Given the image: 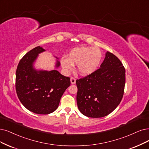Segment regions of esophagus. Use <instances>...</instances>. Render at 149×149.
Masks as SVG:
<instances>
[{"label": "esophagus", "mask_w": 149, "mask_h": 149, "mask_svg": "<svg viewBox=\"0 0 149 149\" xmlns=\"http://www.w3.org/2000/svg\"><path fill=\"white\" fill-rule=\"evenodd\" d=\"M70 82H71L72 84H75V79L74 77H70Z\"/></svg>", "instance_id": "1"}]
</instances>
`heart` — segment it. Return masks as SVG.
Masks as SVG:
<instances>
[{"mask_svg": "<svg viewBox=\"0 0 149 149\" xmlns=\"http://www.w3.org/2000/svg\"><path fill=\"white\" fill-rule=\"evenodd\" d=\"M102 58V53L99 48L82 47L72 49L68 54V58H63L61 62L63 68L67 71L73 69L74 64H77L79 72L86 75L97 69Z\"/></svg>", "mask_w": 149, "mask_h": 149, "instance_id": "obj_1", "label": "heart"}]
</instances>
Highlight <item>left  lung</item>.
I'll use <instances>...</instances> for the list:
<instances>
[{
	"label": "left lung",
	"instance_id": "8db88e82",
	"mask_svg": "<svg viewBox=\"0 0 149 149\" xmlns=\"http://www.w3.org/2000/svg\"><path fill=\"white\" fill-rule=\"evenodd\" d=\"M77 102L80 112L92 118L111 113L122 101L125 85V69L120 60L107 52L100 68L76 80Z\"/></svg>",
	"mask_w": 149,
	"mask_h": 149
}]
</instances>
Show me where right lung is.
<instances>
[{"mask_svg": "<svg viewBox=\"0 0 149 149\" xmlns=\"http://www.w3.org/2000/svg\"><path fill=\"white\" fill-rule=\"evenodd\" d=\"M45 49L40 46L27 52L21 59L16 71V94L22 104L37 114H49L56 111L61 97L70 85L68 77L56 70L37 71L32 63ZM59 65L57 62L56 67Z\"/></svg>", "mask_w": 149, "mask_h": 149, "instance_id": "1", "label": "right lung"}]
</instances>
